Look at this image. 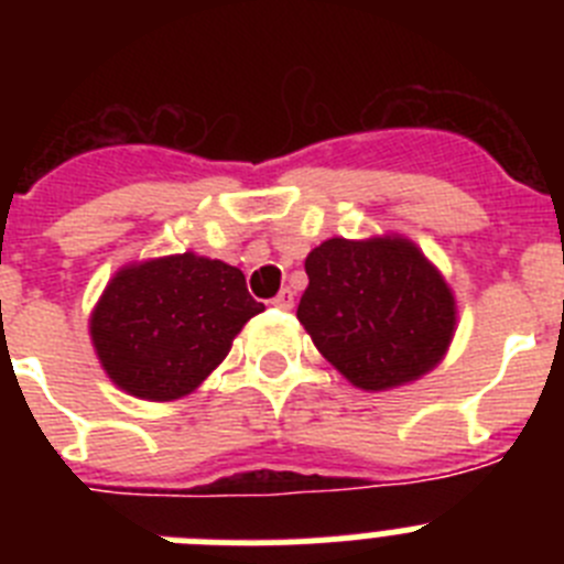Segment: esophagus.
I'll list each match as a JSON object with an SVG mask.
<instances>
[{"label":"esophagus","mask_w":564,"mask_h":564,"mask_svg":"<svg viewBox=\"0 0 564 564\" xmlns=\"http://www.w3.org/2000/svg\"><path fill=\"white\" fill-rule=\"evenodd\" d=\"M271 305L279 307V311H291V307H293V291H291V288H282V291H279L276 296L271 299Z\"/></svg>","instance_id":"34e87169"}]
</instances>
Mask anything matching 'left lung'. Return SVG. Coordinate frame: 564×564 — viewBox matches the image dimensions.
Returning a JSON list of instances; mask_svg holds the SVG:
<instances>
[{"instance_id":"8db88e82","label":"left lung","mask_w":564,"mask_h":564,"mask_svg":"<svg viewBox=\"0 0 564 564\" xmlns=\"http://www.w3.org/2000/svg\"><path fill=\"white\" fill-rule=\"evenodd\" d=\"M299 322L318 352L361 390L430 372L455 333V296L412 242L327 239L305 259Z\"/></svg>"}]
</instances>
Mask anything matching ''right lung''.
<instances>
[{
    "instance_id": "right-lung-1",
    "label": "right lung",
    "mask_w": 564,
    "mask_h": 564,
    "mask_svg": "<svg viewBox=\"0 0 564 564\" xmlns=\"http://www.w3.org/2000/svg\"><path fill=\"white\" fill-rule=\"evenodd\" d=\"M262 311L239 268L177 253L115 273L89 333L104 370L121 390L172 401L188 395L228 356L248 318Z\"/></svg>"
}]
</instances>
